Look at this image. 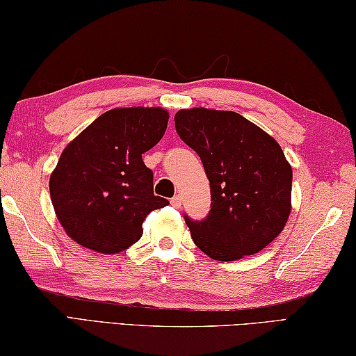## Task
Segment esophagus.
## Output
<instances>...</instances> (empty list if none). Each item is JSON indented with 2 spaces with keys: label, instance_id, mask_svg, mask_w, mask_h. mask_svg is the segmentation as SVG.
Wrapping results in <instances>:
<instances>
[{
  "label": "esophagus",
  "instance_id": "34e87169",
  "mask_svg": "<svg viewBox=\"0 0 356 356\" xmlns=\"http://www.w3.org/2000/svg\"><path fill=\"white\" fill-rule=\"evenodd\" d=\"M181 201H183V198H181L179 195H175V197H173V198L170 200V203H172L173 207H177V209H179V207H181Z\"/></svg>",
  "mask_w": 356,
  "mask_h": 356
}]
</instances>
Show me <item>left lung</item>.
Listing matches in <instances>:
<instances>
[{
	"mask_svg": "<svg viewBox=\"0 0 356 356\" xmlns=\"http://www.w3.org/2000/svg\"><path fill=\"white\" fill-rule=\"evenodd\" d=\"M175 127L211 184L209 216L186 217L193 243L221 261L264 250L291 212L293 170L277 140L238 113L203 106L179 110Z\"/></svg>",
	"mask_w": 356,
	"mask_h": 356,
	"instance_id": "left-lung-1",
	"label": "left lung"
}]
</instances>
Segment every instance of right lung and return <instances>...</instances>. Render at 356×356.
I'll list each match as a JSON object with an SVG mask.
<instances>
[{"label": "right lung", "mask_w": 356, "mask_h": 356, "mask_svg": "<svg viewBox=\"0 0 356 356\" xmlns=\"http://www.w3.org/2000/svg\"><path fill=\"white\" fill-rule=\"evenodd\" d=\"M167 122L169 113L161 106L113 108L65 147L49 192L68 237L102 254L136 243L145 217L169 204L153 195V173L143 161Z\"/></svg>", "instance_id": "right-lung-1"}]
</instances>
